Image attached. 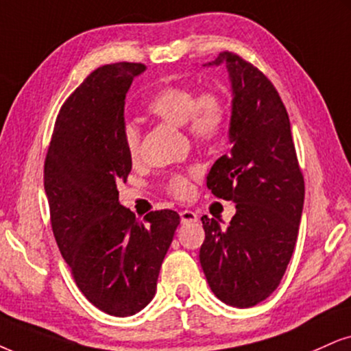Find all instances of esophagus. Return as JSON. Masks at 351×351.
Here are the masks:
<instances>
[{"label":"esophagus","instance_id":"1","mask_svg":"<svg viewBox=\"0 0 351 351\" xmlns=\"http://www.w3.org/2000/svg\"><path fill=\"white\" fill-rule=\"evenodd\" d=\"M180 219H182V223H195L198 221V215L193 213V211L190 210H182L180 211Z\"/></svg>","mask_w":351,"mask_h":351}]
</instances>
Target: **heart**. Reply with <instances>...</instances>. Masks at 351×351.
Listing matches in <instances>:
<instances>
[{"instance_id": "b5f03b06", "label": "heart", "mask_w": 351, "mask_h": 351, "mask_svg": "<svg viewBox=\"0 0 351 351\" xmlns=\"http://www.w3.org/2000/svg\"><path fill=\"white\" fill-rule=\"evenodd\" d=\"M148 110L164 122L185 127L189 135L200 143L218 138L226 123V107L218 94L203 93L197 96L195 89L184 84H172L159 89L148 102ZM140 140L138 128L128 123L123 130V141L132 159H136L140 154ZM169 190L176 197L187 198L192 195V184L189 177L177 176L169 184Z\"/></svg>"}]
</instances>
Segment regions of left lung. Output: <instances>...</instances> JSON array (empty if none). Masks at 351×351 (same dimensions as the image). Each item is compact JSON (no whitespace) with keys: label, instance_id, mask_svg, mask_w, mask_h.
I'll list each match as a JSON object with an SVG mask.
<instances>
[{"label":"left lung","instance_id":"8db88e82","mask_svg":"<svg viewBox=\"0 0 351 351\" xmlns=\"http://www.w3.org/2000/svg\"><path fill=\"white\" fill-rule=\"evenodd\" d=\"M203 66H224L231 84V149L213 164L206 185L234 202L236 215L228 228L202 216L200 263L218 300L252 308L278 288L295 250L304 180L288 112L268 77L231 51Z\"/></svg>","mask_w":351,"mask_h":351}]
</instances>
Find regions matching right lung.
<instances>
[{"mask_svg": "<svg viewBox=\"0 0 351 351\" xmlns=\"http://www.w3.org/2000/svg\"><path fill=\"white\" fill-rule=\"evenodd\" d=\"M141 63H114L86 77L56 117L43 185L51 229L77 288L97 309L127 317L156 295L180 216L151 211L140 221L120 205L117 184L132 171L123 141L125 97Z\"/></svg>", "mask_w": 351, "mask_h": 351, "instance_id": "right-lung-1", "label": "right lung"}]
</instances>
